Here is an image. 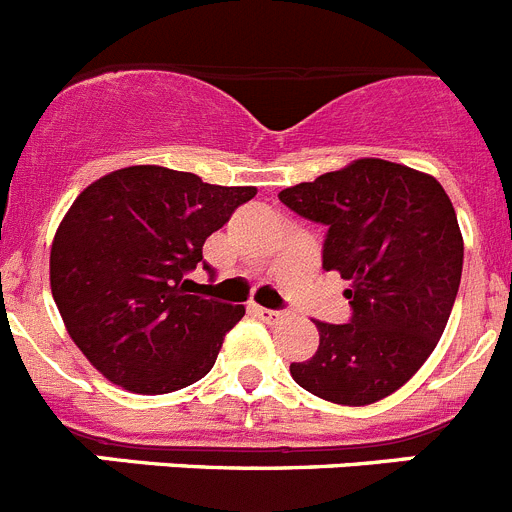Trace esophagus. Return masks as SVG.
<instances>
[{
	"label": "esophagus",
	"instance_id": "1",
	"mask_svg": "<svg viewBox=\"0 0 512 512\" xmlns=\"http://www.w3.org/2000/svg\"><path fill=\"white\" fill-rule=\"evenodd\" d=\"M251 310L256 312V315H259V318L269 320V323H277V320H282V318H284V312H279V310H269V307H261V305H251Z\"/></svg>",
	"mask_w": 512,
	"mask_h": 512
}]
</instances>
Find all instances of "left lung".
Wrapping results in <instances>:
<instances>
[{"mask_svg": "<svg viewBox=\"0 0 512 512\" xmlns=\"http://www.w3.org/2000/svg\"><path fill=\"white\" fill-rule=\"evenodd\" d=\"M279 200L328 228L323 269L351 282V323H320L315 356L292 379L336 405H372L433 354L461 282L464 241L449 194L431 174L359 158Z\"/></svg>", "mask_w": 512, "mask_h": 512, "instance_id": "obj_1", "label": "left lung"}]
</instances>
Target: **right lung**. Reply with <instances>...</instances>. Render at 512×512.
<instances>
[{
    "label": "right lung",
    "instance_id": "add662e5",
    "mask_svg": "<svg viewBox=\"0 0 512 512\" xmlns=\"http://www.w3.org/2000/svg\"><path fill=\"white\" fill-rule=\"evenodd\" d=\"M256 187L128 166L89 184L51 246V292L71 341L112 384L166 395L205 377L243 305L189 295L202 246Z\"/></svg>",
    "mask_w": 512,
    "mask_h": 512
}]
</instances>
